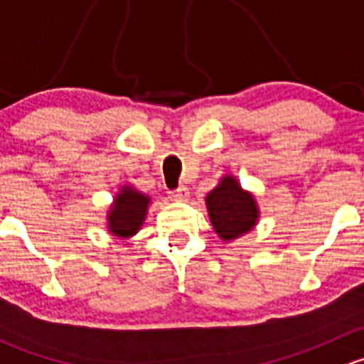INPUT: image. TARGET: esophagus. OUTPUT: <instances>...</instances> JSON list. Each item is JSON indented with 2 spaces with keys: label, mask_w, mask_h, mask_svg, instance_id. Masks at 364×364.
I'll use <instances>...</instances> for the list:
<instances>
[{
  "label": "esophagus",
  "mask_w": 364,
  "mask_h": 364,
  "mask_svg": "<svg viewBox=\"0 0 364 364\" xmlns=\"http://www.w3.org/2000/svg\"><path fill=\"white\" fill-rule=\"evenodd\" d=\"M171 197L174 200H181V203H185V200H188V197H190V190L186 188V186H179V188L172 190Z\"/></svg>",
  "instance_id": "34e87169"
}]
</instances>
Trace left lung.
Masks as SVG:
<instances>
[{"label": "left lung", "instance_id": "obj_1", "mask_svg": "<svg viewBox=\"0 0 364 364\" xmlns=\"http://www.w3.org/2000/svg\"><path fill=\"white\" fill-rule=\"evenodd\" d=\"M205 205L213 227L223 241L236 240L241 234L252 230L259 218L253 196L245 192L230 176L223 178L222 183L209 192Z\"/></svg>", "mask_w": 364, "mask_h": 364}]
</instances>
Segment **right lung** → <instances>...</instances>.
I'll list each match as a JSON object with an SVG mask.
<instances>
[{"label": "right lung", "instance_id": "obj_1", "mask_svg": "<svg viewBox=\"0 0 364 364\" xmlns=\"http://www.w3.org/2000/svg\"><path fill=\"white\" fill-rule=\"evenodd\" d=\"M149 197L137 192L132 186H124L117 193L114 205L109 211V230L119 237H130L141 229L148 211Z\"/></svg>", "mask_w": 364, "mask_h": 364}]
</instances>
